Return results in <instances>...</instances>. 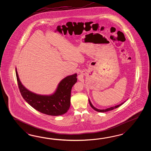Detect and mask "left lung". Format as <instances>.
I'll list each match as a JSON object with an SVG mask.
<instances>
[{
	"label": "left lung",
	"instance_id": "1",
	"mask_svg": "<svg viewBox=\"0 0 151 151\" xmlns=\"http://www.w3.org/2000/svg\"><path fill=\"white\" fill-rule=\"evenodd\" d=\"M89 104L91 105V107L93 109H94L95 111H99V112H106V111H112V110H113L114 109L117 108L119 107H120L122 104H124V102H125V101H124V102H123V103H122V104H121L117 105V106H114V107H111L109 108H107V109H97V108L94 107V106H93V105L91 104V102L90 101L89 99Z\"/></svg>",
	"mask_w": 151,
	"mask_h": 151
}]
</instances>
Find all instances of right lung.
Returning <instances> with one entry per match:
<instances>
[{"instance_id":"obj_1","label":"right lung","mask_w":151,"mask_h":151,"mask_svg":"<svg viewBox=\"0 0 151 151\" xmlns=\"http://www.w3.org/2000/svg\"><path fill=\"white\" fill-rule=\"evenodd\" d=\"M16 74L20 94L31 107L42 113L51 116L61 115L67 112L70 106L71 88L77 82V74L63 79L56 91L50 95H38L27 90L19 80L16 68Z\"/></svg>"}]
</instances>
